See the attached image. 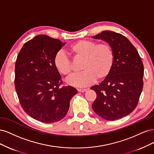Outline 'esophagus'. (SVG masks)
Here are the masks:
<instances>
[{"mask_svg":"<svg viewBox=\"0 0 154 154\" xmlns=\"http://www.w3.org/2000/svg\"><path fill=\"white\" fill-rule=\"evenodd\" d=\"M77 91L80 92H84L87 91V89L86 88H77Z\"/></svg>","mask_w":154,"mask_h":154,"instance_id":"esophagus-1","label":"esophagus"}]
</instances>
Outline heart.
<instances>
[{
	"mask_svg": "<svg viewBox=\"0 0 154 154\" xmlns=\"http://www.w3.org/2000/svg\"><path fill=\"white\" fill-rule=\"evenodd\" d=\"M69 53L74 58L82 59L81 69L83 71L67 80L69 85L86 87L97 80H102L110 74L113 66L114 54L107 43L97 44L92 40H80L68 48ZM54 65L58 72L66 76L73 73L71 60L63 52L54 56Z\"/></svg>",
	"mask_w": 154,
	"mask_h": 154,
	"instance_id": "b5f03b06",
	"label": "heart"
}]
</instances>
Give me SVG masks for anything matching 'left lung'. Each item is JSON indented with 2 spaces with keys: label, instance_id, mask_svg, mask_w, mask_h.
Wrapping results in <instances>:
<instances>
[{
  "label": "left lung",
  "instance_id": "left-lung-1",
  "mask_svg": "<svg viewBox=\"0 0 154 154\" xmlns=\"http://www.w3.org/2000/svg\"><path fill=\"white\" fill-rule=\"evenodd\" d=\"M93 38L106 41L114 51V60L109 76L91 89L96 93L92 105L102 118L114 121L136 108L143 87L144 67L137 49L122 34L104 31Z\"/></svg>",
  "mask_w": 154,
  "mask_h": 154
}]
</instances>
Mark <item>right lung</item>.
<instances>
[{
	"instance_id": "right-lung-1",
	"label": "right lung",
	"mask_w": 154,
	"mask_h": 154,
	"mask_svg": "<svg viewBox=\"0 0 154 154\" xmlns=\"http://www.w3.org/2000/svg\"><path fill=\"white\" fill-rule=\"evenodd\" d=\"M66 42L45 35L25 43L17 56L15 86L21 106L31 118L52 123L62 119L70 100L77 94L63 81L54 65V58Z\"/></svg>"
}]
</instances>
